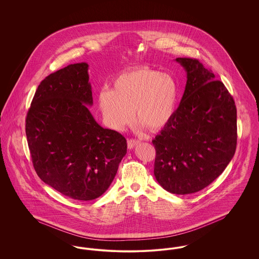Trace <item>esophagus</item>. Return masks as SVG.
Masks as SVG:
<instances>
[{
	"label": "esophagus",
	"instance_id": "1",
	"mask_svg": "<svg viewBox=\"0 0 259 259\" xmlns=\"http://www.w3.org/2000/svg\"><path fill=\"white\" fill-rule=\"evenodd\" d=\"M140 143H141V141H139V140H133V139H131V140H128L127 146H128L129 149H133V148H135L136 146L139 145Z\"/></svg>",
	"mask_w": 259,
	"mask_h": 259
}]
</instances>
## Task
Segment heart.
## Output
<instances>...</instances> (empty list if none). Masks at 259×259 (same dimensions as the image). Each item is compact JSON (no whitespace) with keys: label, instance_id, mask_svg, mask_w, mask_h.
<instances>
[{"label":"heart","instance_id":"heart-1","mask_svg":"<svg viewBox=\"0 0 259 259\" xmlns=\"http://www.w3.org/2000/svg\"><path fill=\"white\" fill-rule=\"evenodd\" d=\"M179 85L172 75L140 67L116 75L111 89L99 92L98 106L107 125L116 131L136 120L156 132L172 120Z\"/></svg>","mask_w":259,"mask_h":259}]
</instances>
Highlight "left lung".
Listing matches in <instances>:
<instances>
[{"label": "left lung", "mask_w": 259, "mask_h": 259, "mask_svg": "<svg viewBox=\"0 0 259 259\" xmlns=\"http://www.w3.org/2000/svg\"><path fill=\"white\" fill-rule=\"evenodd\" d=\"M186 72L179 108L152 141L154 176L172 194H190L210 185L234 156L237 111L221 80L197 59L177 58Z\"/></svg>", "instance_id": "left-lung-1"}]
</instances>
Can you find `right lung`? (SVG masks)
<instances>
[{
	"mask_svg": "<svg viewBox=\"0 0 259 259\" xmlns=\"http://www.w3.org/2000/svg\"><path fill=\"white\" fill-rule=\"evenodd\" d=\"M88 64L68 65L37 87L26 136L39 179L67 197L90 201L111 185L127 152L120 133L103 128L93 105Z\"/></svg>",
	"mask_w": 259,
	"mask_h": 259,
	"instance_id": "right-lung-1",
	"label": "right lung"
}]
</instances>
